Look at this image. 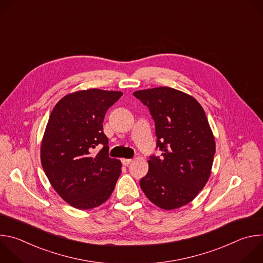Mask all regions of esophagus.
<instances>
[{"mask_svg": "<svg viewBox=\"0 0 263 263\" xmlns=\"http://www.w3.org/2000/svg\"><path fill=\"white\" fill-rule=\"evenodd\" d=\"M132 161H133L132 159H126V158H123V159H122V163H123V165H125V166H128Z\"/></svg>", "mask_w": 263, "mask_h": 263, "instance_id": "1", "label": "esophagus"}]
</instances>
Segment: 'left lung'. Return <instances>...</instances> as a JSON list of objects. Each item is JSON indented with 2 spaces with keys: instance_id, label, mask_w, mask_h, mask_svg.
I'll list each match as a JSON object with an SVG mask.
<instances>
[{
  "instance_id": "obj_1",
  "label": "left lung",
  "mask_w": 263,
  "mask_h": 263,
  "mask_svg": "<svg viewBox=\"0 0 263 263\" xmlns=\"http://www.w3.org/2000/svg\"><path fill=\"white\" fill-rule=\"evenodd\" d=\"M133 95L148 108L161 151L149 156L141 190L162 209L180 208L198 196L211 173L215 142L205 111L195 98L170 87Z\"/></svg>"
}]
</instances>
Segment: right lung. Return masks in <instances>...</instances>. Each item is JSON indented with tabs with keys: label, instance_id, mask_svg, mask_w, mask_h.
<instances>
[{
	"label": "right lung",
	"instance_id": "1",
	"mask_svg": "<svg viewBox=\"0 0 263 263\" xmlns=\"http://www.w3.org/2000/svg\"><path fill=\"white\" fill-rule=\"evenodd\" d=\"M122 91L97 88L63 97L54 107L42 142V165L53 189L70 206L87 210L106 202L121 174L120 160L108 155L103 132L106 111ZM102 148L95 157L92 148Z\"/></svg>",
	"mask_w": 263,
	"mask_h": 263
}]
</instances>
